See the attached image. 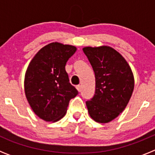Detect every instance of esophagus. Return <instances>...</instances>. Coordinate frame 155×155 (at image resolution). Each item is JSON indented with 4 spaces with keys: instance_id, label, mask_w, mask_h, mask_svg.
Segmentation results:
<instances>
[{
    "instance_id": "obj_1",
    "label": "esophagus",
    "mask_w": 155,
    "mask_h": 155,
    "mask_svg": "<svg viewBox=\"0 0 155 155\" xmlns=\"http://www.w3.org/2000/svg\"><path fill=\"white\" fill-rule=\"evenodd\" d=\"M76 88H77V90H78V91H79V92H80V91H81V86L80 84H79V85H77L76 86Z\"/></svg>"
}]
</instances>
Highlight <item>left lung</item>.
Segmentation results:
<instances>
[{"instance_id": "8db88e82", "label": "left lung", "mask_w": 155, "mask_h": 155, "mask_svg": "<svg viewBox=\"0 0 155 155\" xmlns=\"http://www.w3.org/2000/svg\"><path fill=\"white\" fill-rule=\"evenodd\" d=\"M95 77V94L86 102L91 118L99 124L116 119L127 107L134 88L132 70L123 56L109 46L83 48Z\"/></svg>"}]
</instances>
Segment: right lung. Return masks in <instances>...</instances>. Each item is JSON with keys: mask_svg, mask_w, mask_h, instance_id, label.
<instances>
[{"mask_svg": "<svg viewBox=\"0 0 155 155\" xmlns=\"http://www.w3.org/2000/svg\"><path fill=\"white\" fill-rule=\"evenodd\" d=\"M77 47L51 42L34 56L25 74V94L35 114L46 122L65 116L70 100L78 94L71 84L65 65Z\"/></svg>", "mask_w": 155, "mask_h": 155, "instance_id": "right-lung-1", "label": "right lung"}]
</instances>
